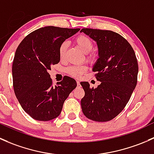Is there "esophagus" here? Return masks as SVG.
Returning a JSON list of instances; mask_svg holds the SVG:
<instances>
[{
    "label": "esophagus",
    "instance_id": "1",
    "mask_svg": "<svg viewBox=\"0 0 154 154\" xmlns=\"http://www.w3.org/2000/svg\"><path fill=\"white\" fill-rule=\"evenodd\" d=\"M80 86H81L80 82H79V81H77V87H79H79H80Z\"/></svg>",
    "mask_w": 154,
    "mask_h": 154
}]
</instances>
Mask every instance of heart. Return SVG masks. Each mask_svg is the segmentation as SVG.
<instances>
[{
    "label": "heart",
    "instance_id": "b5f03b06",
    "mask_svg": "<svg viewBox=\"0 0 154 154\" xmlns=\"http://www.w3.org/2000/svg\"><path fill=\"white\" fill-rule=\"evenodd\" d=\"M75 43L76 46L79 47V50L85 54H88L93 50V44L91 39L88 36L85 35H79L75 39ZM66 47H67V44L66 42L62 43L59 47V57L61 59H62L65 55ZM96 55L93 53L88 54L87 55V61L90 63H93L96 60ZM87 68L86 66L84 65H78V66H69L66 69V72L69 75L75 78H79L82 76L85 72H86Z\"/></svg>",
    "mask_w": 154,
    "mask_h": 154
}]
</instances>
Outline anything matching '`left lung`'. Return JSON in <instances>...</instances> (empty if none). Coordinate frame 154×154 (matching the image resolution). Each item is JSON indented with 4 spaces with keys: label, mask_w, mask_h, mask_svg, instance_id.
<instances>
[{
    "label": "left lung",
    "mask_w": 154,
    "mask_h": 154,
    "mask_svg": "<svg viewBox=\"0 0 154 154\" xmlns=\"http://www.w3.org/2000/svg\"><path fill=\"white\" fill-rule=\"evenodd\" d=\"M81 32L97 44L99 58L93 70L101 82L96 88L81 82L85 93L81 100L82 112L93 121H110L122 111L137 84L135 53L128 41L115 32L84 28Z\"/></svg>",
    "instance_id": "1"
}]
</instances>
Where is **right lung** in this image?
I'll return each mask as SVG.
<instances>
[{
	"instance_id": "1",
	"label": "right lung",
	"mask_w": 154,
	"mask_h": 154,
	"mask_svg": "<svg viewBox=\"0 0 154 154\" xmlns=\"http://www.w3.org/2000/svg\"><path fill=\"white\" fill-rule=\"evenodd\" d=\"M79 30L39 28L17 48L12 64L14 91L22 108L34 119L50 121L58 117L64 101L76 88L75 79L68 76L53 86L48 71L60 61V45Z\"/></svg>"
}]
</instances>
